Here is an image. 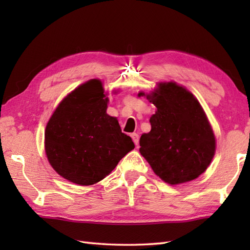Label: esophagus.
I'll list each match as a JSON object with an SVG mask.
<instances>
[{
    "label": "esophagus",
    "mask_w": 250,
    "mask_h": 250,
    "mask_svg": "<svg viewBox=\"0 0 250 250\" xmlns=\"http://www.w3.org/2000/svg\"><path fill=\"white\" fill-rule=\"evenodd\" d=\"M131 137H132V140H133L134 144L136 146H139V143H140V136H139V134H137V133H132Z\"/></svg>",
    "instance_id": "1"
}]
</instances>
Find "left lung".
Returning <instances> with one entry per match:
<instances>
[{"label": "left lung", "instance_id": "1", "mask_svg": "<svg viewBox=\"0 0 250 250\" xmlns=\"http://www.w3.org/2000/svg\"><path fill=\"white\" fill-rule=\"evenodd\" d=\"M147 100L156 106L151 130L140 140V152L169 185L198 178L208 167L216 149L213 129L194 95L176 83H159Z\"/></svg>", "mask_w": 250, "mask_h": 250}]
</instances>
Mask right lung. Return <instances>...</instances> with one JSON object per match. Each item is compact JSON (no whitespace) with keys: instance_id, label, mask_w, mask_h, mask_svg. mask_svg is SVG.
<instances>
[{"instance_id":"1","label":"right lung","mask_w":250,"mask_h":250,"mask_svg":"<svg viewBox=\"0 0 250 250\" xmlns=\"http://www.w3.org/2000/svg\"><path fill=\"white\" fill-rule=\"evenodd\" d=\"M108 98L99 79H90L61 101L45 130L50 166L68 182H100L134 148L119 122L106 113Z\"/></svg>"}]
</instances>
